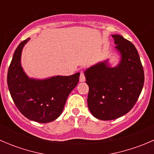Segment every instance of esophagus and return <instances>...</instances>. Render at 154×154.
<instances>
[{"label": "esophagus", "instance_id": "34e87169", "mask_svg": "<svg viewBox=\"0 0 154 154\" xmlns=\"http://www.w3.org/2000/svg\"><path fill=\"white\" fill-rule=\"evenodd\" d=\"M86 80V77H85L84 73L83 71H80V82H84Z\"/></svg>", "mask_w": 154, "mask_h": 154}]
</instances>
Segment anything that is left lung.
Wrapping results in <instances>:
<instances>
[{
  "label": "left lung",
  "mask_w": 154,
  "mask_h": 154,
  "mask_svg": "<svg viewBox=\"0 0 154 154\" xmlns=\"http://www.w3.org/2000/svg\"><path fill=\"white\" fill-rule=\"evenodd\" d=\"M121 60L111 67L108 60L85 71L87 103L96 119L109 121L122 117L134 106L144 86V74L135 46L120 35H112Z\"/></svg>",
  "instance_id": "left-lung-1"
}]
</instances>
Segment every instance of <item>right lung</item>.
Instances as JSON below:
<instances>
[{
    "instance_id": "1",
    "label": "right lung",
    "mask_w": 154,
    "mask_h": 154,
    "mask_svg": "<svg viewBox=\"0 0 154 154\" xmlns=\"http://www.w3.org/2000/svg\"><path fill=\"white\" fill-rule=\"evenodd\" d=\"M29 40L21 42L14 53L7 85L15 106L23 116L38 123H48L61 115L68 95L78 83L80 73L44 80L29 78L21 65L22 49Z\"/></svg>"
}]
</instances>
